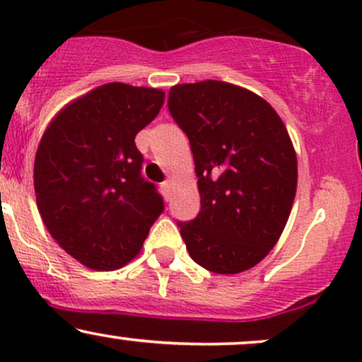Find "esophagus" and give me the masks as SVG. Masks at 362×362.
<instances>
[{
    "instance_id": "34e87169",
    "label": "esophagus",
    "mask_w": 362,
    "mask_h": 362,
    "mask_svg": "<svg viewBox=\"0 0 362 362\" xmlns=\"http://www.w3.org/2000/svg\"><path fill=\"white\" fill-rule=\"evenodd\" d=\"M161 189H163L165 197L170 199V195H172V189H173V182H172V180L163 182V184H161Z\"/></svg>"
}]
</instances>
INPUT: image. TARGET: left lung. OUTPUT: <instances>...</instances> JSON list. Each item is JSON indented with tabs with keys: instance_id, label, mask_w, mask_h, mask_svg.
Listing matches in <instances>:
<instances>
[{
	"instance_id": "obj_1",
	"label": "left lung",
	"mask_w": 362,
	"mask_h": 362,
	"mask_svg": "<svg viewBox=\"0 0 362 362\" xmlns=\"http://www.w3.org/2000/svg\"><path fill=\"white\" fill-rule=\"evenodd\" d=\"M168 109L190 141L201 211L178 223L189 255L216 274L255 267L281 238L298 187L288 129L243 86L206 80L172 86Z\"/></svg>"
}]
</instances>
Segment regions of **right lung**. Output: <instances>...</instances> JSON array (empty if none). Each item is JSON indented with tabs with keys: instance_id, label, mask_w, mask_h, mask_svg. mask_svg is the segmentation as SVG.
Wrapping results in <instances>:
<instances>
[{
	"instance_id": "add662e5",
	"label": "right lung",
	"mask_w": 362,
	"mask_h": 362,
	"mask_svg": "<svg viewBox=\"0 0 362 362\" xmlns=\"http://www.w3.org/2000/svg\"><path fill=\"white\" fill-rule=\"evenodd\" d=\"M163 102V90L107 83L66 103L44 131L34 161L37 207L57 245L85 267H124L163 211L155 185L141 177L134 143Z\"/></svg>"
}]
</instances>
